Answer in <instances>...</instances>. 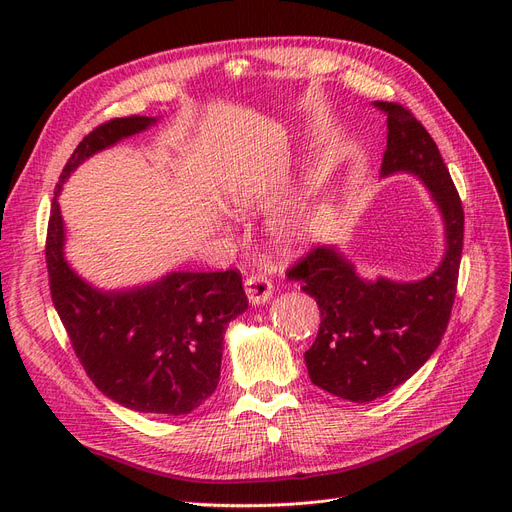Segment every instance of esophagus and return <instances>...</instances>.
Listing matches in <instances>:
<instances>
[{
  "label": "esophagus",
  "instance_id": "esophagus-1",
  "mask_svg": "<svg viewBox=\"0 0 512 512\" xmlns=\"http://www.w3.org/2000/svg\"><path fill=\"white\" fill-rule=\"evenodd\" d=\"M245 292H247V299L251 305H265L267 301L272 299V292L274 286L272 282L263 278V276H251L245 282Z\"/></svg>",
  "mask_w": 512,
  "mask_h": 512
}]
</instances>
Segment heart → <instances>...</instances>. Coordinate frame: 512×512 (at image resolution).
Here are the masks:
<instances>
[{
  "label": "heart",
  "instance_id": "obj_1",
  "mask_svg": "<svg viewBox=\"0 0 512 512\" xmlns=\"http://www.w3.org/2000/svg\"><path fill=\"white\" fill-rule=\"evenodd\" d=\"M234 209L238 211H249V209H257L263 205L261 197L257 195H238L232 199ZM272 238L276 240V245L282 247L284 251H299L307 238H309V228L307 222L299 215H280L270 226Z\"/></svg>",
  "mask_w": 512,
  "mask_h": 512
}]
</instances>
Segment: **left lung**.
Instances as JSON below:
<instances>
[{"mask_svg": "<svg viewBox=\"0 0 512 512\" xmlns=\"http://www.w3.org/2000/svg\"><path fill=\"white\" fill-rule=\"evenodd\" d=\"M386 116L380 176L411 174L423 182L444 222V255L419 280L365 278L338 245H321L288 272L317 301L321 324L305 353L315 386L369 402L405 384L438 348L456 294L465 215L444 159L421 122L398 103L373 101Z\"/></svg>", "mask_w": 512, "mask_h": 512, "instance_id": "left-lung-1", "label": "left lung"}]
</instances>
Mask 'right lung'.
Segmentation results:
<instances>
[{"label": "right lung", "mask_w": 512, "mask_h": 512, "mask_svg": "<svg viewBox=\"0 0 512 512\" xmlns=\"http://www.w3.org/2000/svg\"><path fill=\"white\" fill-rule=\"evenodd\" d=\"M159 118H116L83 139L60 176L47 230L51 299L91 382L118 405L149 415H186L220 382L224 334L249 309L240 274L168 272L124 288H101L66 259L60 195L85 161L155 126Z\"/></svg>", "instance_id": "1"}]
</instances>
